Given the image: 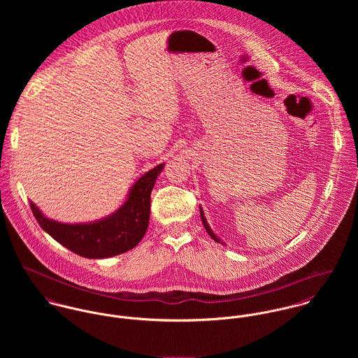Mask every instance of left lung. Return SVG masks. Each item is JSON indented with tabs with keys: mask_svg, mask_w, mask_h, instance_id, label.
Instances as JSON below:
<instances>
[{
	"mask_svg": "<svg viewBox=\"0 0 358 358\" xmlns=\"http://www.w3.org/2000/svg\"><path fill=\"white\" fill-rule=\"evenodd\" d=\"M200 215H201V220H203V224H204L205 230H206V233L210 236V238L213 240V241H216V243H220V244H223L224 245V243L212 231V229H210V226L208 224V222H206V217H205L204 210H203V208L200 206Z\"/></svg>",
	"mask_w": 358,
	"mask_h": 358,
	"instance_id": "left-lung-1",
	"label": "left lung"
}]
</instances>
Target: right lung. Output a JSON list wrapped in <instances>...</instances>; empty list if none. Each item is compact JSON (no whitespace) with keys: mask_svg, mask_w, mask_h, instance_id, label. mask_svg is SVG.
<instances>
[{"mask_svg":"<svg viewBox=\"0 0 358 358\" xmlns=\"http://www.w3.org/2000/svg\"><path fill=\"white\" fill-rule=\"evenodd\" d=\"M159 164L142 175L129 189L125 201L113 213L94 222L62 223L48 217L30 201L38 224L64 248L88 259H106L135 248L149 227L150 194L164 169Z\"/></svg>","mask_w":358,"mask_h":358,"instance_id":"right-lung-1","label":"right lung"}]
</instances>
